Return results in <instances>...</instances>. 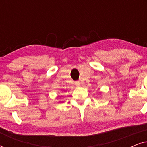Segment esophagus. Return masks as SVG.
Here are the masks:
<instances>
[{
  "instance_id": "1",
  "label": "esophagus",
  "mask_w": 147,
  "mask_h": 147,
  "mask_svg": "<svg viewBox=\"0 0 147 147\" xmlns=\"http://www.w3.org/2000/svg\"><path fill=\"white\" fill-rule=\"evenodd\" d=\"M75 85L76 86H80V82L79 81H76L75 82Z\"/></svg>"
}]
</instances>
